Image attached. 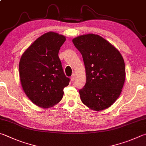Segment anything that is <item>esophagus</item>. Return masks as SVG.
Returning <instances> with one entry per match:
<instances>
[{
  "instance_id": "1",
  "label": "esophagus",
  "mask_w": 146,
  "mask_h": 146,
  "mask_svg": "<svg viewBox=\"0 0 146 146\" xmlns=\"http://www.w3.org/2000/svg\"><path fill=\"white\" fill-rule=\"evenodd\" d=\"M75 74L73 73L72 76H71V80L72 81H74V80H75Z\"/></svg>"
}]
</instances>
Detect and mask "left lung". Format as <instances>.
I'll return each mask as SVG.
<instances>
[{
	"instance_id": "left-lung-1",
	"label": "left lung",
	"mask_w": 146,
	"mask_h": 146,
	"mask_svg": "<svg viewBox=\"0 0 146 146\" xmlns=\"http://www.w3.org/2000/svg\"><path fill=\"white\" fill-rule=\"evenodd\" d=\"M83 57L86 83L80 89L84 105L96 111L110 107L119 98L125 80V64L121 53L99 35L88 34L73 39Z\"/></svg>"
}]
</instances>
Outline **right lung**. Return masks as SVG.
Wrapping results in <instances>:
<instances>
[{"instance_id": "obj_1", "label": "right lung", "mask_w": 146, "mask_h": 146, "mask_svg": "<svg viewBox=\"0 0 146 146\" xmlns=\"http://www.w3.org/2000/svg\"><path fill=\"white\" fill-rule=\"evenodd\" d=\"M65 41V36L48 32L34 41L21 57V84L25 94L38 107L47 108L59 103L70 81L58 55Z\"/></svg>"}]
</instances>
